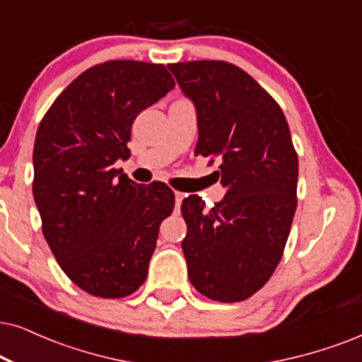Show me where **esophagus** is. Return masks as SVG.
I'll return each instance as SVG.
<instances>
[{
  "label": "esophagus",
  "instance_id": "1",
  "mask_svg": "<svg viewBox=\"0 0 362 362\" xmlns=\"http://www.w3.org/2000/svg\"><path fill=\"white\" fill-rule=\"evenodd\" d=\"M182 200H184V194H182V192H175V205H177V207H180Z\"/></svg>",
  "mask_w": 362,
  "mask_h": 362
}]
</instances>
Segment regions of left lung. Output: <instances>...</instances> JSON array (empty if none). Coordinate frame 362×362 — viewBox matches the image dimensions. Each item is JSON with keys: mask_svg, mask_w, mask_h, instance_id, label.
<instances>
[{"mask_svg": "<svg viewBox=\"0 0 362 362\" xmlns=\"http://www.w3.org/2000/svg\"><path fill=\"white\" fill-rule=\"evenodd\" d=\"M168 70L195 105V153L221 160L227 187L209 212L199 195L182 202L190 282L209 299L239 303L271 279L291 232L299 162L289 125L276 100L232 63L184 62Z\"/></svg>", "mask_w": 362, "mask_h": 362, "instance_id": "8db88e82", "label": "left lung"}]
</instances>
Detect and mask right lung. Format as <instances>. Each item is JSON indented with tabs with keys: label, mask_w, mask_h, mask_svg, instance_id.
<instances>
[{
	"label": "right lung",
	"mask_w": 362,
	"mask_h": 362,
	"mask_svg": "<svg viewBox=\"0 0 362 362\" xmlns=\"http://www.w3.org/2000/svg\"><path fill=\"white\" fill-rule=\"evenodd\" d=\"M173 86L163 65L100 63L59 93L36 132L33 197L43 235L63 272L91 296H130L147 279L175 199L165 184L139 185L113 163L130 157L136 115Z\"/></svg>",
	"instance_id": "add662e5"
}]
</instances>
